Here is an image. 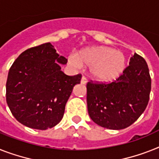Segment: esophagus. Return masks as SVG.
Returning a JSON list of instances; mask_svg holds the SVG:
<instances>
[{
  "label": "esophagus",
  "instance_id": "esophagus-1",
  "mask_svg": "<svg viewBox=\"0 0 159 159\" xmlns=\"http://www.w3.org/2000/svg\"><path fill=\"white\" fill-rule=\"evenodd\" d=\"M86 82H87V78L86 77H82V80H81V83L85 85V84H86Z\"/></svg>",
  "mask_w": 159,
  "mask_h": 159
}]
</instances>
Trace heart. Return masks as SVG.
<instances>
[{
  "mask_svg": "<svg viewBox=\"0 0 159 159\" xmlns=\"http://www.w3.org/2000/svg\"><path fill=\"white\" fill-rule=\"evenodd\" d=\"M73 65L91 67V73L95 80L102 82L115 81L126 68V58L120 51L106 46H97L81 50L75 58H71Z\"/></svg>",
  "mask_w": 159,
  "mask_h": 159,
  "instance_id": "b5f03b06",
  "label": "heart"
}]
</instances>
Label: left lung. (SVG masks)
Here are the masks:
<instances>
[{"instance_id": "obj_1", "label": "left lung", "mask_w": 159, "mask_h": 159, "mask_svg": "<svg viewBox=\"0 0 159 159\" xmlns=\"http://www.w3.org/2000/svg\"><path fill=\"white\" fill-rule=\"evenodd\" d=\"M87 109L93 122L112 130H121L139 118L146 109L151 91V77L146 61L135 53L129 66L112 82L86 84Z\"/></svg>"}]
</instances>
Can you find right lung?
<instances>
[{
    "label": "right lung",
    "mask_w": 159,
    "mask_h": 159,
    "mask_svg": "<svg viewBox=\"0 0 159 159\" xmlns=\"http://www.w3.org/2000/svg\"><path fill=\"white\" fill-rule=\"evenodd\" d=\"M56 61L67 63L48 42L26 50L10 67L6 102L13 116L24 126L46 130L57 125L73 87L81 82L82 74H64Z\"/></svg>",
    "instance_id": "right-lung-1"
}]
</instances>
